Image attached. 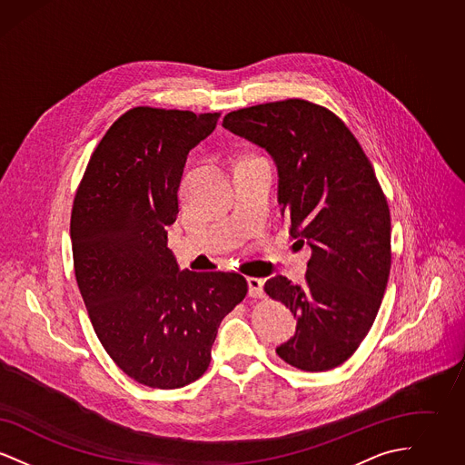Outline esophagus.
Returning <instances> with one entry per match:
<instances>
[{
    "mask_svg": "<svg viewBox=\"0 0 465 465\" xmlns=\"http://www.w3.org/2000/svg\"><path fill=\"white\" fill-rule=\"evenodd\" d=\"M247 284H249V294H251L252 298H263V286H265V281H263V279L249 277V279H247Z\"/></svg>",
    "mask_w": 465,
    "mask_h": 465,
    "instance_id": "obj_1",
    "label": "esophagus"
}]
</instances>
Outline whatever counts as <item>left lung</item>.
I'll return each instance as SVG.
<instances>
[{
  "mask_svg": "<svg viewBox=\"0 0 465 465\" xmlns=\"http://www.w3.org/2000/svg\"><path fill=\"white\" fill-rule=\"evenodd\" d=\"M223 127L273 156L282 216L312 247L303 288L284 275L265 282L296 319L277 354L303 371L332 370L371 330L391 273V211L373 165L340 116L305 99L230 111Z\"/></svg>",
  "mask_w": 465,
  "mask_h": 465,
  "instance_id": "left-lung-1",
  "label": "left lung"
}]
</instances>
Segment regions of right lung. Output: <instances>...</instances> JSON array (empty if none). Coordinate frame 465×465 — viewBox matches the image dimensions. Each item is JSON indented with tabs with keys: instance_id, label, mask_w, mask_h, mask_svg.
<instances>
[{
	"instance_id": "1",
	"label": "right lung",
	"mask_w": 465,
	"mask_h": 465,
	"mask_svg": "<svg viewBox=\"0 0 465 465\" xmlns=\"http://www.w3.org/2000/svg\"><path fill=\"white\" fill-rule=\"evenodd\" d=\"M220 116L125 111L94 150L73 200V266L92 328L113 362L152 389L203 375L224 315L247 294L241 273L179 272L167 247L186 155Z\"/></svg>"
}]
</instances>
